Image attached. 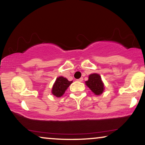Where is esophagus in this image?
<instances>
[{"instance_id": "34e87169", "label": "esophagus", "mask_w": 145, "mask_h": 145, "mask_svg": "<svg viewBox=\"0 0 145 145\" xmlns=\"http://www.w3.org/2000/svg\"><path fill=\"white\" fill-rule=\"evenodd\" d=\"M78 82H83V78H80V79H78Z\"/></svg>"}]
</instances>
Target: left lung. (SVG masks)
Segmentation results:
<instances>
[{"label":"left lung","mask_w":145,"mask_h":145,"mask_svg":"<svg viewBox=\"0 0 145 145\" xmlns=\"http://www.w3.org/2000/svg\"><path fill=\"white\" fill-rule=\"evenodd\" d=\"M86 84L95 95H100L103 91L104 86L99 74H91L89 76V80L86 82Z\"/></svg>","instance_id":"8db88e82"}]
</instances>
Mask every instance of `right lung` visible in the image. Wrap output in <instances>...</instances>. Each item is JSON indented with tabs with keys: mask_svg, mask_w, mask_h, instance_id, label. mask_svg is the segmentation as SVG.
I'll return each mask as SVG.
<instances>
[{
	"mask_svg": "<svg viewBox=\"0 0 145 145\" xmlns=\"http://www.w3.org/2000/svg\"><path fill=\"white\" fill-rule=\"evenodd\" d=\"M71 83L72 81L69 82L67 80L66 78H63V77H59L56 80L55 84H54L52 88V94L56 96L57 97H59L63 95L64 93L65 90L68 88Z\"/></svg>",
	"mask_w": 145,
	"mask_h": 145,
	"instance_id": "add662e5",
	"label": "right lung"
}]
</instances>
